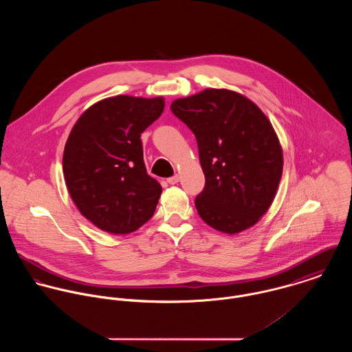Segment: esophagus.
I'll list each match as a JSON object with an SVG mask.
<instances>
[{"instance_id":"34e87169","label":"esophagus","mask_w":352,"mask_h":352,"mask_svg":"<svg viewBox=\"0 0 352 352\" xmlns=\"http://www.w3.org/2000/svg\"><path fill=\"white\" fill-rule=\"evenodd\" d=\"M166 182H168L169 184H176V183H179V176L175 175V176H172V177H168Z\"/></svg>"}]
</instances>
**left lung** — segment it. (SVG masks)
Returning <instances> with one entry per match:
<instances>
[{
  "instance_id": "obj_1",
  "label": "left lung",
  "mask_w": 352,
  "mask_h": 352,
  "mask_svg": "<svg viewBox=\"0 0 352 352\" xmlns=\"http://www.w3.org/2000/svg\"><path fill=\"white\" fill-rule=\"evenodd\" d=\"M194 133L204 188L195 198L201 219L234 234L251 228L275 198L283 154L272 124L240 94L206 89L170 104Z\"/></svg>"
}]
</instances>
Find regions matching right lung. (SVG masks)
I'll use <instances>...</instances> for the list:
<instances>
[{"instance_id": "obj_1", "label": "right lung", "mask_w": 352, "mask_h": 352, "mask_svg": "<svg viewBox=\"0 0 352 352\" xmlns=\"http://www.w3.org/2000/svg\"><path fill=\"white\" fill-rule=\"evenodd\" d=\"M164 111V99L116 96L77 120L63 151L66 187L99 229L127 234L146 223L162 192L146 172L141 134Z\"/></svg>"}]
</instances>
